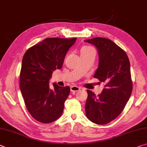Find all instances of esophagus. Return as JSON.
<instances>
[{
	"instance_id": "obj_1",
	"label": "esophagus",
	"mask_w": 147,
	"mask_h": 147,
	"mask_svg": "<svg viewBox=\"0 0 147 147\" xmlns=\"http://www.w3.org/2000/svg\"><path fill=\"white\" fill-rule=\"evenodd\" d=\"M80 90V88L76 86H73L71 87V91L73 92H78V91H79Z\"/></svg>"
}]
</instances>
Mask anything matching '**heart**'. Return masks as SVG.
<instances>
[{"label": "heart", "instance_id": "heart-1", "mask_svg": "<svg viewBox=\"0 0 147 147\" xmlns=\"http://www.w3.org/2000/svg\"><path fill=\"white\" fill-rule=\"evenodd\" d=\"M91 49H92V48H90V47H88V46H84V47H83L82 49H81V52H85V51L90 50H91Z\"/></svg>", "mask_w": 147, "mask_h": 147}]
</instances>
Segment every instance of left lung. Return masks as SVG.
<instances>
[{"instance_id":"left-lung-1","label":"left lung","mask_w":147,"mask_h":147,"mask_svg":"<svg viewBox=\"0 0 147 147\" xmlns=\"http://www.w3.org/2000/svg\"><path fill=\"white\" fill-rule=\"evenodd\" d=\"M85 42L97 48L99 67L94 77L105 84L97 95L87 90L86 115L95 124H107L120 115L131 96L133 83L129 58L124 50L108 38L96 37Z\"/></svg>"}]
</instances>
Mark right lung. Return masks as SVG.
<instances>
[{
  "label": "right lung",
  "instance_id": "add662e5",
  "mask_svg": "<svg viewBox=\"0 0 147 147\" xmlns=\"http://www.w3.org/2000/svg\"><path fill=\"white\" fill-rule=\"evenodd\" d=\"M76 38H47L25 53L20 74V88L27 111L36 120L49 124L61 116L64 103L70 93L69 86L49 80L55 69L62 67L69 48Z\"/></svg>",
  "mask_w": 147,
  "mask_h": 147
}]
</instances>
